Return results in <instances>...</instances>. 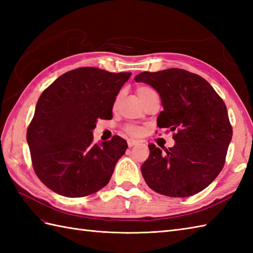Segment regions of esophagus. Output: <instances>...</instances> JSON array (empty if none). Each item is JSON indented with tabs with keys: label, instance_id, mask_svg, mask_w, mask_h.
Segmentation results:
<instances>
[{
	"label": "esophagus",
	"instance_id": "obj_1",
	"mask_svg": "<svg viewBox=\"0 0 253 253\" xmlns=\"http://www.w3.org/2000/svg\"><path fill=\"white\" fill-rule=\"evenodd\" d=\"M138 143L139 142L137 140H133V139H128V140H127V144H128V147H129V148L136 146V144H138Z\"/></svg>",
	"mask_w": 253,
	"mask_h": 253
}]
</instances>
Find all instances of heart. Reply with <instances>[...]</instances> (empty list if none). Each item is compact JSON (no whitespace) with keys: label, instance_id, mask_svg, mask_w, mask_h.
<instances>
[{"label":"heart","instance_id":"obj_1","mask_svg":"<svg viewBox=\"0 0 253 253\" xmlns=\"http://www.w3.org/2000/svg\"><path fill=\"white\" fill-rule=\"evenodd\" d=\"M151 91H153L151 88L144 87V85H139V87H137V89H136L137 95L139 96V99H140L141 101L143 100L144 96H146L149 92H151ZM118 100H120V95H118L117 98H116L115 104L117 103ZM124 131H125L126 133H128V135L133 136V137H137L139 135H141L142 128L137 126V125H133V124H128V125H126L125 127H124Z\"/></svg>","mask_w":253,"mask_h":253}]
</instances>
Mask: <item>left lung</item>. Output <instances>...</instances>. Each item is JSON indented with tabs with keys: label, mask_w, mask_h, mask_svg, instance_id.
I'll return each mask as SVG.
<instances>
[{
	"label": "left lung",
	"mask_w": 253,
	"mask_h": 253,
	"mask_svg": "<svg viewBox=\"0 0 253 253\" xmlns=\"http://www.w3.org/2000/svg\"><path fill=\"white\" fill-rule=\"evenodd\" d=\"M135 80L158 91L164 109L158 126L174 131L175 140L165 152L149 144V158L141 166L144 180L164 196L196 195L216 178L225 164L233 136L226 105L206 79L185 69L143 72Z\"/></svg>",
	"instance_id": "obj_1"
}]
</instances>
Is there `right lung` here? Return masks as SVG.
Instances as JSON below:
<instances>
[{
    "label": "right lung",
    "mask_w": 253,
    "mask_h": 253,
    "mask_svg": "<svg viewBox=\"0 0 253 253\" xmlns=\"http://www.w3.org/2000/svg\"><path fill=\"white\" fill-rule=\"evenodd\" d=\"M130 76L80 67L63 74L42 92L27 142L35 173L49 189L77 198L109 184L127 142L114 136L98 146L92 130L99 118L113 117L116 95Z\"/></svg>",
    "instance_id": "1"
}]
</instances>
